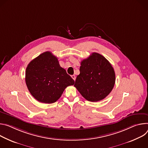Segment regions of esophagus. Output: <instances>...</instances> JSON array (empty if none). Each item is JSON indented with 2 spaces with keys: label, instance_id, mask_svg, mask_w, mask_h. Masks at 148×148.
<instances>
[{
  "label": "esophagus",
  "instance_id": "obj_1",
  "mask_svg": "<svg viewBox=\"0 0 148 148\" xmlns=\"http://www.w3.org/2000/svg\"><path fill=\"white\" fill-rule=\"evenodd\" d=\"M71 77H72V78L74 80H75V79H76V76H75V75H72Z\"/></svg>",
  "mask_w": 148,
  "mask_h": 148
}]
</instances>
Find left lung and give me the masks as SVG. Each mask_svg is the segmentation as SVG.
I'll return each instance as SVG.
<instances>
[{"instance_id":"8db88e82","label":"left lung","mask_w":148,"mask_h":148,"mask_svg":"<svg viewBox=\"0 0 148 148\" xmlns=\"http://www.w3.org/2000/svg\"><path fill=\"white\" fill-rule=\"evenodd\" d=\"M80 64V74L74 86L88 101L105 99L115 83V73L111 64L104 56L94 52Z\"/></svg>"}]
</instances>
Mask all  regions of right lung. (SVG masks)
Here are the masks:
<instances>
[{"label":"right lung","instance_id":"add662e5","mask_svg":"<svg viewBox=\"0 0 148 148\" xmlns=\"http://www.w3.org/2000/svg\"><path fill=\"white\" fill-rule=\"evenodd\" d=\"M25 81L31 95L44 103L56 102L65 88L75 83L60 66L58 58L50 52L40 54L28 64Z\"/></svg>","mask_w":148,"mask_h":148}]
</instances>
